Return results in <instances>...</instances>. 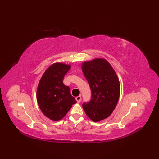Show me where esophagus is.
Wrapping results in <instances>:
<instances>
[{"label": "esophagus", "mask_w": 159, "mask_h": 159, "mask_svg": "<svg viewBox=\"0 0 159 159\" xmlns=\"http://www.w3.org/2000/svg\"><path fill=\"white\" fill-rule=\"evenodd\" d=\"M75 100H76L78 103H80L81 102V96H78L77 97H75Z\"/></svg>", "instance_id": "34e87169"}]
</instances>
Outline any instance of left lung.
I'll return each instance as SVG.
<instances>
[{"label":"left lung","instance_id":"8db88e82","mask_svg":"<svg viewBox=\"0 0 159 159\" xmlns=\"http://www.w3.org/2000/svg\"><path fill=\"white\" fill-rule=\"evenodd\" d=\"M82 70L90 90L89 102L83 103L88 117L98 122L109 117L115 109L120 96V83L111 65L103 59L85 62Z\"/></svg>","mask_w":159,"mask_h":159}]
</instances>
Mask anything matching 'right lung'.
<instances>
[{"instance_id":"1","label":"right lung","mask_w":159,"mask_h":159,"mask_svg":"<svg viewBox=\"0 0 159 159\" xmlns=\"http://www.w3.org/2000/svg\"><path fill=\"white\" fill-rule=\"evenodd\" d=\"M70 65L55 63L45 71L39 81L37 100L43 114L52 120H61L72 105L76 103L69 86L63 84V78Z\"/></svg>"}]
</instances>
